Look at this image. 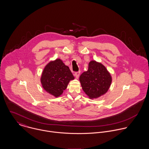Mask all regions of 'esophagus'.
<instances>
[{
  "instance_id": "obj_1",
  "label": "esophagus",
  "mask_w": 149,
  "mask_h": 149,
  "mask_svg": "<svg viewBox=\"0 0 149 149\" xmlns=\"http://www.w3.org/2000/svg\"><path fill=\"white\" fill-rule=\"evenodd\" d=\"M80 72H76V73H74V76H75V77H76V79H78V78L79 77V76H80Z\"/></svg>"
}]
</instances>
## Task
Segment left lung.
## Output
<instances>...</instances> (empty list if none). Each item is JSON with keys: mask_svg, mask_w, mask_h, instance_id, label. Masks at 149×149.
<instances>
[{"mask_svg": "<svg viewBox=\"0 0 149 149\" xmlns=\"http://www.w3.org/2000/svg\"><path fill=\"white\" fill-rule=\"evenodd\" d=\"M83 90L91 99H97L108 92L112 83V76L101 63L91 61L88 69L79 79Z\"/></svg>", "mask_w": 149, "mask_h": 149, "instance_id": "left-lung-1", "label": "left lung"}]
</instances>
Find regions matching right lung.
<instances>
[{
    "instance_id": "right-lung-1",
    "label": "right lung",
    "mask_w": 149,
    "mask_h": 149,
    "mask_svg": "<svg viewBox=\"0 0 149 149\" xmlns=\"http://www.w3.org/2000/svg\"><path fill=\"white\" fill-rule=\"evenodd\" d=\"M74 79L69 67L60 58H57L46 64L40 80L43 88L46 92L58 97L66 89L70 81Z\"/></svg>"
}]
</instances>
